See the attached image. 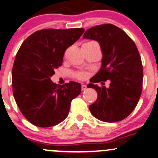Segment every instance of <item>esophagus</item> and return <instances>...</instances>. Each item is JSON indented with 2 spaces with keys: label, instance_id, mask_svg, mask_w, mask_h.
Instances as JSON below:
<instances>
[{
  "label": "esophagus",
  "instance_id": "1",
  "mask_svg": "<svg viewBox=\"0 0 158 158\" xmlns=\"http://www.w3.org/2000/svg\"><path fill=\"white\" fill-rule=\"evenodd\" d=\"M86 88H87V87H86V85H82V86H81V90H82V91L86 90Z\"/></svg>",
  "mask_w": 158,
  "mask_h": 158
}]
</instances>
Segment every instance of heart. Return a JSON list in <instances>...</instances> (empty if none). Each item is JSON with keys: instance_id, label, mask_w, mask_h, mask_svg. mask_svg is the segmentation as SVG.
<instances>
[{"instance_id": "obj_1", "label": "heart", "mask_w": 158, "mask_h": 158, "mask_svg": "<svg viewBox=\"0 0 158 158\" xmlns=\"http://www.w3.org/2000/svg\"><path fill=\"white\" fill-rule=\"evenodd\" d=\"M89 43H92V42H88V43H86V44H89ZM75 76L77 79L83 80L86 78L87 74L85 73V72H77V73H75Z\"/></svg>"}]
</instances>
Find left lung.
I'll list each match as a JSON object with an SVG mask.
<instances>
[{"label": "left lung", "mask_w": 158, "mask_h": 158, "mask_svg": "<svg viewBox=\"0 0 158 158\" xmlns=\"http://www.w3.org/2000/svg\"><path fill=\"white\" fill-rule=\"evenodd\" d=\"M83 38L98 41L103 53L101 69L92 83L111 82L109 88L89 84L98 93V99L89 106L91 113L103 122L125 119L136 107L142 92L143 73L138 48L125 31L112 24L90 28Z\"/></svg>", "instance_id": "8db88e82"}]
</instances>
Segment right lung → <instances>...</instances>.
<instances>
[{"label": "right lung", "instance_id": "obj_1", "mask_svg": "<svg viewBox=\"0 0 158 158\" xmlns=\"http://www.w3.org/2000/svg\"><path fill=\"white\" fill-rule=\"evenodd\" d=\"M84 32L83 28L46 29L35 31L23 42L12 67L13 95L23 115L39 127L61 123L81 86L70 81L57 85L50 77L62 65L64 52Z\"/></svg>", "mask_w": 158, "mask_h": 158}]
</instances>
